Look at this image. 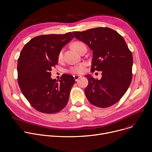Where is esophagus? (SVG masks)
<instances>
[{
    "label": "esophagus",
    "mask_w": 152,
    "mask_h": 152,
    "mask_svg": "<svg viewBox=\"0 0 152 152\" xmlns=\"http://www.w3.org/2000/svg\"><path fill=\"white\" fill-rule=\"evenodd\" d=\"M74 79L75 81H78V79L82 78L83 76L81 75H74Z\"/></svg>",
    "instance_id": "esophagus-1"
}]
</instances>
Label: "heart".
Returning <instances> with one entry per match:
<instances>
[{"label":"heart","instance_id":"1","mask_svg":"<svg viewBox=\"0 0 152 152\" xmlns=\"http://www.w3.org/2000/svg\"><path fill=\"white\" fill-rule=\"evenodd\" d=\"M73 48L76 50L77 51H78V53L80 52V50L81 49V48L84 46H85V45L81 42H75L72 44V45ZM63 57V51H60L58 53V60H61L62 58ZM85 64H81L78 65L77 66H72L69 69V72L73 74H81L83 73L84 72L85 70Z\"/></svg>","mask_w":152,"mask_h":152}]
</instances>
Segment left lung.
Returning a JSON list of instances; mask_svg holds the SVG:
<instances>
[{
	"label": "left lung",
	"instance_id": "8db88e82",
	"mask_svg": "<svg viewBox=\"0 0 152 152\" xmlns=\"http://www.w3.org/2000/svg\"><path fill=\"white\" fill-rule=\"evenodd\" d=\"M72 33L93 51L91 71L102 72L99 80L90 74L85 76L88 81L84 90L87 99L98 107L114 105L125 95L132 81L133 57L125 39L108 27Z\"/></svg>",
	"mask_w": 152,
	"mask_h": 152
}]
</instances>
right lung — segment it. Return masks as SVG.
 <instances>
[{
	"instance_id": "right-lung-1",
	"label": "right lung",
	"mask_w": 152,
	"mask_h": 152,
	"mask_svg": "<svg viewBox=\"0 0 152 152\" xmlns=\"http://www.w3.org/2000/svg\"><path fill=\"white\" fill-rule=\"evenodd\" d=\"M73 38L71 32L38 36L21 51L17 62L18 85L27 100L40 112L57 113L68 102L74 78L63 74L57 82L51 78L50 72L57 64L59 52Z\"/></svg>"
}]
</instances>
